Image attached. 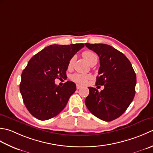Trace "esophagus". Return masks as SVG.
Here are the masks:
<instances>
[{
  "label": "esophagus",
  "mask_w": 153,
  "mask_h": 153,
  "mask_svg": "<svg viewBox=\"0 0 153 153\" xmlns=\"http://www.w3.org/2000/svg\"><path fill=\"white\" fill-rule=\"evenodd\" d=\"M81 88H82V86H80L79 85H76V88L79 90V89H80Z\"/></svg>",
  "instance_id": "1"
}]
</instances>
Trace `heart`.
Instances as JSON below:
<instances>
[{"label":"heart","instance_id":"1","mask_svg":"<svg viewBox=\"0 0 153 153\" xmlns=\"http://www.w3.org/2000/svg\"><path fill=\"white\" fill-rule=\"evenodd\" d=\"M82 55L84 58H85L87 62L91 65L92 63H94V62L98 61V56L96 55L94 52L91 51H85L82 53ZM74 60H75V57H73L71 58L69 61H68V68H72L73 65L74 64ZM71 79L74 82H78L79 84H86L87 80L90 79V76L89 74H81V73H75L74 74L71 76Z\"/></svg>","mask_w":153,"mask_h":153}]
</instances>
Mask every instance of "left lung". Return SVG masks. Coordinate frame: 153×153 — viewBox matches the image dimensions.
I'll return each instance as SVG.
<instances>
[{
  "label": "left lung",
  "mask_w": 153,
  "mask_h": 153,
  "mask_svg": "<svg viewBox=\"0 0 153 153\" xmlns=\"http://www.w3.org/2000/svg\"><path fill=\"white\" fill-rule=\"evenodd\" d=\"M100 58L96 85H104L101 92L88 87L85 99L87 108L96 117L111 121L122 115L135 94L136 74L126 55L112 46L104 43H85Z\"/></svg>",
  "instance_id": "8db88e82"
}]
</instances>
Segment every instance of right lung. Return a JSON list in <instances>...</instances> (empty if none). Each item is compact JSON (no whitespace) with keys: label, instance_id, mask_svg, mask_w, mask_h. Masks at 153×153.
<instances>
[{"label":"right lung","instance_id":"1","mask_svg":"<svg viewBox=\"0 0 153 153\" xmlns=\"http://www.w3.org/2000/svg\"><path fill=\"white\" fill-rule=\"evenodd\" d=\"M83 43L51 45L30 59L22 71L20 91L30 113L39 120L58 115L66 106L76 85L67 81L63 86L55 85L56 79L67 77L68 63Z\"/></svg>","mask_w":153,"mask_h":153}]
</instances>
